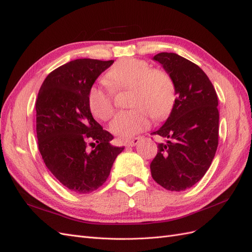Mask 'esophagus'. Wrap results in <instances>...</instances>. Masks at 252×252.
Here are the masks:
<instances>
[{
  "label": "esophagus",
  "mask_w": 252,
  "mask_h": 252,
  "mask_svg": "<svg viewBox=\"0 0 252 252\" xmlns=\"http://www.w3.org/2000/svg\"><path fill=\"white\" fill-rule=\"evenodd\" d=\"M141 140H142V136H138V138H134V139H132V140H130V141L126 142V145H127V146L133 147V146H135V145L138 144Z\"/></svg>",
  "instance_id": "34e87169"
}]
</instances>
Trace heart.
Returning <instances> with one entry per match:
<instances>
[{"label":"heart","instance_id":"1","mask_svg":"<svg viewBox=\"0 0 252 252\" xmlns=\"http://www.w3.org/2000/svg\"><path fill=\"white\" fill-rule=\"evenodd\" d=\"M106 83L114 91L129 90V107L119 112L109 125L111 133L127 141L147 129L150 117L161 120L168 114L175 100L171 75L156 69L143 60L123 59L106 73ZM88 108L98 120L107 121L114 112L112 91L101 85L91 86L87 94Z\"/></svg>","mask_w":252,"mask_h":252}]
</instances>
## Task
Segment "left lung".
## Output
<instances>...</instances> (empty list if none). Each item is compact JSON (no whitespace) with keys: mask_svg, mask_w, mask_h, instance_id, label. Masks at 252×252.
Masks as SVG:
<instances>
[{"mask_svg":"<svg viewBox=\"0 0 252 252\" xmlns=\"http://www.w3.org/2000/svg\"><path fill=\"white\" fill-rule=\"evenodd\" d=\"M154 60L171 75L178 96L164 125L151 133L166 141L158 144L151 175L165 189L182 191L204 177L216 156L218 95L206 73L189 60L172 52L158 53Z\"/></svg>","mask_w":252,"mask_h":252,"instance_id":"obj_1","label":"left lung"}]
</instances>
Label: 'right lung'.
I'll list each match as a JSON object with an SVG mask.
<instances>
[{
    "mask_svg": "<svg viewBox=\"0 0 252 252\" xmlns=\"http://www.w3.org/2000/svg\"><path fill=\"white\" fill-rule=\"evenodd\" d=\"M113 60L78 59L58 67L37 94L36 138L43 161L55 178L75 193H89L107 180L124 147L112 146L113 135L91 114L89 88ZM88 146H94L89 151Z\"/></svg>",
    "mask_w": 252,
    "mask_h": 252,
    "instance_id": "1",
    "label": "right lung"
}]
</instances>
